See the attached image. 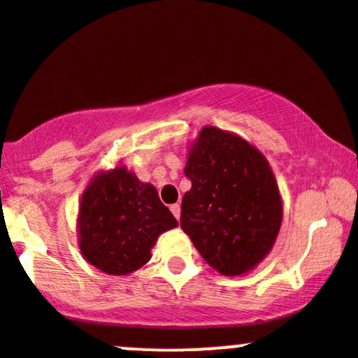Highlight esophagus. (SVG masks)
Returning <instances> with one entry per match:
<instances>
[{
    "label": "esophagus",
    "instance_id": "34e87169",
    "mask_svg": "<svg viewBox=\"0 0 358 358\" xmlns=\"http://www.w3.org/2000/svg\"><path fill=\"white\" fill-rule=\"evenodd\" d=\"M170 210H171V213H173V215H175V219L178 220V219H180V213H182V208H180V205H178V203H173V205H171V207H170Z\"/></svg>",
    "mask_w": 358,
    "mask_h": 358
}]
</instances>
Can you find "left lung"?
<instances>
[{"label": "left lung", "instance_id": "left-lung-1", "mask_svg": "<svg viewBox=\"0 0 358 358\" xmlns=\"http://www.w3.org/2000/svg\"><path fill=\"white\" fill-rule=\"evenodd\" d=\"M180 225L225 276L257 266L276 241L282 203L273 171L248 141L208 126L188 153Z\"/></svg>", "mask_w": 358, "mask_h": 358}]
</instances>
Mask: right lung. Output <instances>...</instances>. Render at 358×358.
<instances>
[{
	"instance_id": "obj_1",
	"label": "right lung",
	"mask_w": 358,
	"mask_h": 358,
	"mask_svg": "<svg viewBox=\"0 0 358 358\" xmlns=\"http://www.w3.org/2000/svg\"><path fill=\"white\" fill-rule=\"evenodd\" d=\"M178 225L151 183L124 166L97 175L85 188L79 208V245L92 266L126 276L150 261L162 232Z\"/></svg>"
}]
</instances>
